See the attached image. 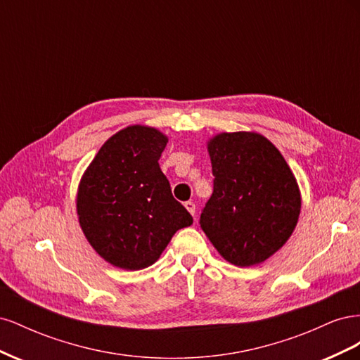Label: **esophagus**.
Wrapping results in <instances>:
<instances>
[{
	"instance_id": "1",
	"label": "esophagus",
	"mask_w": 360,
	"mask_h": 360,
	"mask_svg": "<svg viewBox=\"0 0 360 360\" xmlns=\"http://www.w3.org/2000/svg\"><path fill=\"white\" fill-rule=\"evenodd\" d=\"M184 207H186V210L193 216L195 214V204L192 201H186L184 202Z\"/></svg>"
}]
</instances>
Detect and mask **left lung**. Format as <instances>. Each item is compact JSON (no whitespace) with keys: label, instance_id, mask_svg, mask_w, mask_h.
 I'll return each instance as SVG.
<instances>
[{"label":"left lung","instance_id":"1","mask_svg":"<svg viewBox=\"0 0 360 360\" xmlns=\"http://www.w3.org/2000/svg\"><path fill=\"white\" fill-rule=\"evenodd\" d=\"M213 193L200 225L226 261L249 267L284 246L300 213L285 159L258 134H221L209 143Z\"/></svg>","mask_w":360,"mask_h":360}]
</instances>
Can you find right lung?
Wrapping results in <instances>:
<instances>
[{
  "label": "right lung",
  "mask_w": 360,
  "mask_h": 360,
  "mask_svg": "<svg viewBox=\"0 0 360 360\" xmlns=\"http://www.w3.org/2000/svg\"><path fill=\"white\" fill-rule=\"evenodd\" d=\"M167 143L153 127H126L102 146L81 180V228L96 252L115 267L151 266L176 231L193 222L160 171Z\"/></svg>",
  "instance_id": "1"
}]
</instances>
